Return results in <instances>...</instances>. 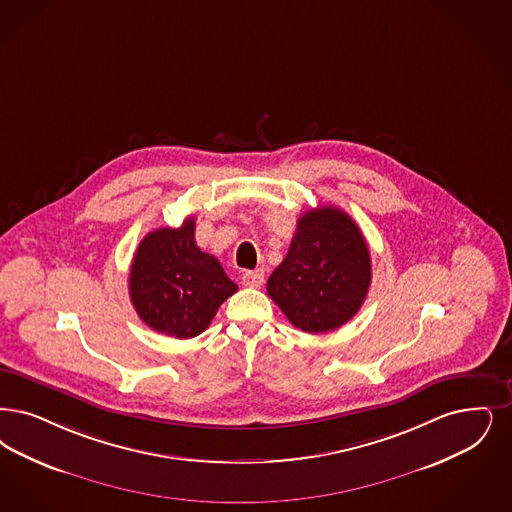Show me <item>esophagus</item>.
<instances>
[{
    "label": "esophagus",
    "instance_id": "34e87169",
    "mask_svg": "<svg viewBox=\"0 0 512 512\" xmlns=\"http://www.w3.org/2000/svg\"><path fill=\"white\" fill-rule=\"evenodd\" d=\"M265 282V272L263 270H246L242 274V284L246 287H261Z\"/></svg>",
    "mask_w": 512,
    "mask_h": 512
}]
</instances>
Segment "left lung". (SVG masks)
<instances>
[{"instance_id": "1", "label": "left lung", "mask_w": 512, "mask_h": 512, "mask_svg": "<svg viewBox=\"0 0 512 512\" xmlns=\"http://www.w3.org/2000/svg\"><path fill=\"white\" fill-rule=\"evenodd\" d=\"M371 284V259L362 230L333 205L310 209L297 221L286 259L266 293L307 333L341 328L360 310Z\"/></svg>"}]
</instances>
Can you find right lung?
Returning <instances> with one entry per match:
<instances>
[{
    "mask_svg": "<svg viewBox=\"0 0 512 512\" xmlns=\"http://www.w3.org/2000/svg\"><path fill=\"white\" fill-rule=\"evenodd\" d=\"M194 219L179 228H156L137 247L129 297L148 328L177 339L204 331L238 286L221 263L194 240Z\"/></svg>",
    "mask_w": 512,
    "mask_h": 512,
    "instance_id": "obj_1",
    "label": "right lung"
}]
</instances>
